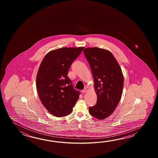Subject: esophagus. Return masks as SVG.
I'll return each mask as SVG.
<instances>
[{
	"label": "esophagus",
	"mask_w": 158,
	"mask_h": 158,
	"mask_svg": "<svg viewBox=\"0 0 158 158\" xmlns=\"http://www.w3.org/2000/svg\"><path fill=\"white\" fill-rule=\"evenodd\" d=\"M82 92L83 93H87V88H85L82 91Z\"/></svg>",
	"instance_id": "esophagus-1"
}]
</instances>
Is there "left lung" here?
<instances>
[{"label":"left lung","instance_id":"obj_1","mask_svg":"<svg viewBox=\"0 0 158 158\" xmlns=\"http://www.w3.org/2000/svg\"><path fill=\"white\" fill-rule=\"evenodd\" d=\"M94 78L97 104L89 108L90 114L99 120L110 116L121 99L124 76L118 61L110 51L98 47L84 50Z\"/></svg>","mask_w":158,"mask_h":158}]
</instances>
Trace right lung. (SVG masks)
I'll return each mask as SVG.
<instances>
[{"label": "right lung", "mask_w": 158, "mask_h": 158, "mask_svg": "<svg viewBox=\"0 0 158 158\" xmlns=\"http://www.w3.org/2000/svg\"><path fill=\"white\" fill-rule=\"evenodd\" d=\"M84 47H63L48 52L42 61L36 78L37 91L44 107L56 117L67 116L79 98L67 76L71 64Z\"/></svg>", "instance_id": "add662e5"}]
</instances>
